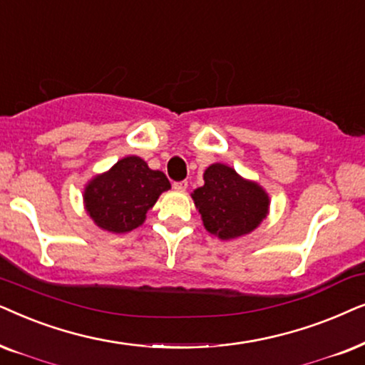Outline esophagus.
Instances as JSON below:
<instances>
[{"mask_svg":"<svg viewBox=\"0 0 365 365\" xmlns=\"http://www.w3.org/2000/svg\"><path fill=\"white\" fill-rule=\"evenodd\" d=\"M173 188L177 192H185L187 188H188V182H187V180H182V182H175L173 183Z\"/></svg>","mask_w":365,"mask_h":365,"instance_id":"34e87169","label":"esophagus"}]
</instances>
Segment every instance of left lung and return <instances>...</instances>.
<instances>
[{
    "instance_id": "1",
    "label": "left lung",
    "mask_w": 365,
    "mask_h": 365,
    "mask_svg": "<svg viewBox=\"0 0 365 365\" xmlns=\"http://www.w3.org/2000/svg\"><path fill=\"white\" fill-rule=\"evenodd\" d=\"M203 187L192 198L203 227L220 240H233L254 232L269 215L270 198L264 187L247 180L223 163H212L203 172Z\"/></svg>"
}]
</instances>
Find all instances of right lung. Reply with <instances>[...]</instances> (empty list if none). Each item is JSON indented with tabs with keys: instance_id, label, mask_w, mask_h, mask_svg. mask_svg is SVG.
<instances>
[{
	"instance_id": "1",
	"label": "right lung",
	"mask_w": 365,
	"mask_h": 365,
	"mask_svg": "<svg viewBox=\"0 0 365 365\" xmlns=\"http://www.w3.org/2000/svg\"><path fill=\"white\" fill-rule=\"evenodd\" d=\"M170 188L163 172L152 170L143 158L130 155L86 183L83 205L101 230L126 233L142 225L147 212Z\"/></svg>"
}]
</instances>
